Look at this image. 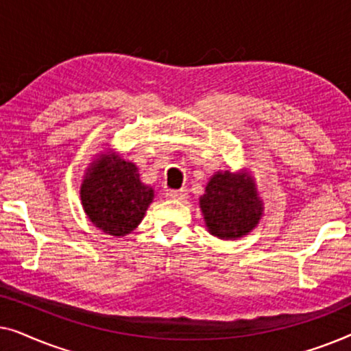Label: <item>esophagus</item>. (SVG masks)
Listing matches in <instances>:
<instances>
[{"label":"esophagus","mask_w":351,"mask_h":351,"mask_svg":"<svg viewBox=\"0 0 351 351\" xmlns=\"http://www.w3.org/2000/svg\"><path fill=\"white\" fill-rule=\"evenodd\" d=\"M186 196H189V193H186L185 189H180V190H166V198H169V199L184 201V199H186Z\"/></svg>","instance_id":"esophagus-1"}]
</instances>
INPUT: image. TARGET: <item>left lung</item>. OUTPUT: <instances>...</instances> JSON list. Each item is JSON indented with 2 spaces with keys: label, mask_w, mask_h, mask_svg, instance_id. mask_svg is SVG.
<instances>
[{
  "label": "left lung",
  "mask_w": 351,
  "mask_h": 351,
  "mask_svg": "<svg viewBox=\"0 0 351 351\" xmlns=\"http://www.w3.org/2000/svg\"><path fill=\"white\" fill-rule=\"evenodd\" d=\"M199 206L209 232L222 239L247 234L262 215V203L251 179L228 171L219 172L209 180Z\"/></svg>",
  "instance_id": "obj_1"
}]
</instances>
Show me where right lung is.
I'll return each mask as SVG.
<instances>
[{
	"label": "right lung",
	"instance_id": "add662e5",
	"mask_svg": "<svg viewBox=\"0 0 351 351\" xmlns=\"http://www.w3.org/2000/svg\"><path fill=\"white\" fill-rule=\"evenodd\" d=\"M153 199V189L142 184L136 165L104 155L81 185V201L90 222L113 237H124L141 223Z\"/></svg>",
	"mask_w": 351,
	"mask_h": 351
}]
</instances>
